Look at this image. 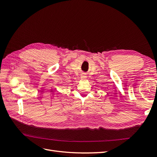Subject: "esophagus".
I'll use <instances>...</instances> for the list:
<instances>
[{
  "mask_svg": "<svg viewBox=\"0 0 157 157\" xmlns=\"http://www.w3.org/2000/svg\"><path fill=\"white\" fill-rule=\"evenodd\" d=\"M86 77H87L86 76V75H84L81 76V78H82V79H85V78H86Z\"/></svg>",
  "mask_w": 157,
  "mask_h": 157,
  "instance_id": "esophagus-1",
  "label": "esophagus"
}]
</instances>
